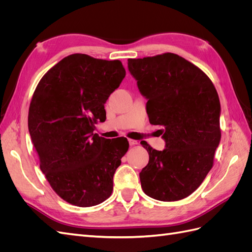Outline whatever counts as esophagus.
Returning a JSON list of instances; mask_svg holds the SVG:
<instances>
[{
  "instance_id": "34e87169",
  "label": "esophagus",
  "mask_w": 252,
  "mask_h": 252,
  "mask_svg": "<svg viewBox=\"0 0 252 252\" xmlns=\"http://www.w3.org/2000/svg\"><path fill=\"white\" fill-rule=\"evenodd\" d=\"M128 142H129V145H130V146H134V145L138 144V141L132 140V139H129V140H128Z\"/></svg>"
}]
</instances>
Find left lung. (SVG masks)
Listing matches in <instances>:
<instances>
[{"label": "left lung", "mask_w": 252, "mask_h": 252, "mask_svg": "<svg viewBox=\"0 0 252 252\" xmlns=\"http://www.w3.org/2000/svg\"><path fill=\"white\" fill-rule=\"evenodd\" d=\"M128 70L146 98L150 124L161 125L165 149L142 141L149 162L140 172L143 191L158 201L185 199L213 165L220 141V104L210 79L174 53L129 59Z\"/></svg>", "instance_id": "1"}]
</instances>
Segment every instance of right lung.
Masks as SVG:
<instances>
[{
	"mask_svg": "<svg viewBox=\"0 0 252 252\" xmlns=\"http://www.w3.org/2000/svg\"><path fill=\"white\" fill-rule=\"evenodd\" d=\"M125 74L119 60L74 53L45 73L34 90L30 138L50 186L71 205L90 207L111 195L113 174L129 143L94 131L106 120L104 105Z\"/></svg>",
	"mask_w": 252,
	"mask_h": 252,
	"instance_id": "right-lung-1",
	"label": "right lung"
}]
</instances>
